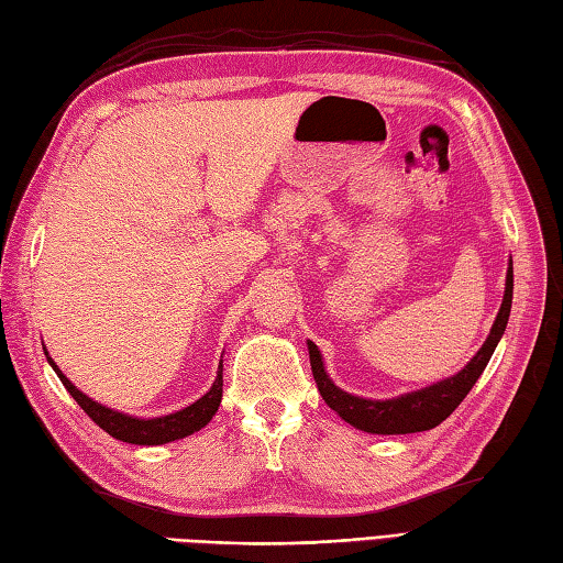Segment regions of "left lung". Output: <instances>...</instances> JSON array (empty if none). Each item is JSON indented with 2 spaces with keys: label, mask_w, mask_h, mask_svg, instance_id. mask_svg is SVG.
Segmentation results:
<instances>
[{
  "label": "left lung",
  "mask_w": 563,
  "mask_h": 563,
  "mask_svg": "<svg viewBox=\"0 0 563 563\" xmlns=\"http://www.w3.org/2000/svg\"><path fill=\"white\" fill-rule=\"evenodd\" d=\"M510 305H512V258L508 263V273H506L504 302H500L492 333H488V339L484 341L479 353H476L457 375L435 382V385L423 387L418 391L385 399V401L355 397V394H349L333 385L324 369V361H321L319 349L312 341H307L309 363H312V375L317 379L319 394L345 423H351L357 430H365V433L404 435V433H421V430L435 428L445 421L454 409H457L462 399L476 385V379L482 377L484 367L488 365V361H492L496 345L508 327Z\"/></svg>",
  "instance_id": "left-lung-1"
}]
</instances>
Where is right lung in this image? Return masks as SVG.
I'll use <instances>...</instances> for the list:
<instances>
[{
	"instance_id": "add662e5",
	"label": "right lung",
	"mask_w": 563,
	"mask_h": 563,
	"mask_svg": "<svg viewBox=\"0 0 563 563\" xmlns=\"http://www.w3.org/2000/svg\"><path fill=\"white\" fill-rule=\"evenodd\" d=\"M47 363L53 365L59 382H63L65 389L75 397V401L81 406V409L87 411V416L93 423L103 428L106 433L113 435L115 440L133 442V445H164V442L194 435L196 430L206 428L212 421V416L218 413V406L222 401V361L218 367V377H214L208 394H202L198 401L186 406V409L169 416H159V418H135L123 411H113L109 406L89 399L87 394L71 385V382L63 375V369L55 365L53 357H47Z\"/></svg>"
}]
</instances>
